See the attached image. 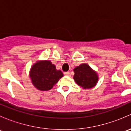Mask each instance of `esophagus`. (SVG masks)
Listing matches in <instances>:
<instances>
[{"label":"esophagus","instance_id":"obj_1","mask_svg":"<svg viewBox=\"0 0 131 131\" xmlns=\"http://www.w3.org/2000/svg\"><path fill=\"white\" fill-rule=\"evenodd\" d=\"M64 75H65V76L70 77V72H65V73H64Z\"/></svg>","mask_w":131,"mask_h":131}]
</instances>
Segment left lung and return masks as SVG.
Instances as JSON below:
<instances>
[{
  "label": "left lung",
  "instance_id": "obj_1",
  "mask_svg": "<svg viewBox=\"0 0 131 131\" xmlns=\"http://www.w3.org/2000/svg\"><path fill=\"white\" fill-rule=\"evenodd\" d=\"M73 79L83 89H89L96 86L98 82V75L89 64H80L73 69Z\"/></svg>",
  "mask_w": 131,
  "mask_h": 131
}]
</instances>
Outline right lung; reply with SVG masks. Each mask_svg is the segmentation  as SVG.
I'll return each mask as SVG.
<instances>
[{
  "label": "right lung",
  "mask_w": 131,
  "mask_h": 131,
  "mask_svg": "<svg viewBox=\"0 0 131 131\" xmlns=\"http://www.w3.org/2000/svg\"><path fill=\"white\" fill-rule=\"evenodd\" d=\"M29 77L33 85L39 91H47L63 77L62 72L56 68L49 60L37 61L31 66Z\"/></svg>",
  "instance_id": "add662e5"
}]
</instances>
